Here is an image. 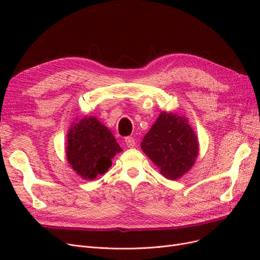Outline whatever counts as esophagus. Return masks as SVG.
<instances>
[{"mask_svg": "<svg viewBox=\"0 0 260 260\" xmlns=\"http://www.w3.org/2000/svg\"><path fill=\"white\" fill-rule=\"evenodd\" d=\"M124 142H125V145H127L128 147H135L136 146V140L133 139L132 137H127L124 139Z\"/></svg>", "mask_w": 260, "mask_h": 260, "instance_id": "1", "label": "esophagus"}]
</instances>
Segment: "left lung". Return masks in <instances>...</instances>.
<instances>
[{"label": "left lung", "instance_id": "8db88e82", "mask_svg": "<svg viewBox=\"0 0 260 260\" xmlns=\"http://www.w3.org/2000/svg\"><path fill=\"white\" fill-rule=\"evenodd\" d=\"M141 147L161 175L171 180L190 170L199 154L198 138L185 118L165 112L146 133Z\"/></svg>", "mask_w": 260, "mask_h": 260}]
</instances>
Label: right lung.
Wrapping results in <instances>:
<instances>
[{"mask_svg":"<svg viewBox=\"0 0 260 260\" xmlns=\"http://www.w3.org/2000/svg\"><path fill=\"white\" fill-rule=\"evenodd\" d=\"M67 159L83 179H95L112 166V159L121 148L113 133L95 117L82 118L68 133Z\"/></svg>","mask_w":260,"mask_h":260,"instance_id":"obj_1","label":"right lung"}]
</instances>
